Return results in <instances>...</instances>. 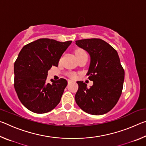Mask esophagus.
Returning a JSON list of instances; mask_svg holds the SVG:
<instances>
[{"instance_id": "obj_1", "label": "esophagus", "mask_w": 146, "mask_h": 146, "mask_svg": "<svg viewBox=\"0 0 146 146\" xmlns=\"http://www.w3.org/2000/svg\"><path fill=\"white\" fill-rule=\"evenodd\" d=\"M68 84H70V83H71V82H73V81L71 80H68Z\"/></svg>"}]
</instances>
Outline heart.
<instances>
[{
	"instance_id": "1",
	"label": "heart",
	"mask_w": 146,
	"mask_h": 146,
	"mask_svg": "<svg viewBox=\"0 0 146 146\" xmlns=\"http://www.w3.org/2000/svg\"><path fill=\"white\" fill-rule=\"evenodd\" d=\"M84 53H85V51L82 50V49H78L75 51L76 56L80 55V54ZM68 75H69V76H70V77L72 78H75L76 77V74L74 73H70L68 74Z\"/></svg>"
}]
</instances>
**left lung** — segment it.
I'll return each instance as SVG.
<instances>
[{
  "label": "left lung",
  "instance_id": "8db88e82",
  "mask_svg": "<svg viewBox=\"0 0 146 146\" xmlns=\"http://www.w3.org/2000/svg\"><path fill=\"white\" fill-rule=\"evenodd\" d=\"M76 44L90 55L87 75L93 82L91 88L83 81L76 82V102L89 114H105L115 107L122 92L124 70L117 51L100 38L82 39L76 40Z\"/></svg>",
  "mask_w": 146,
  "mask_h": 146
}]
</instances>
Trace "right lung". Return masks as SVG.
<instances>
[{
    "mask_svg": "<svg viewBox=\"0 0 146 146\" xmlns=\"http://www.w3.org/2000/svg\"><path fill=\"white\" fill-rule=\"evenodd\" d=\"M72 41L62 42L40 38L24 46L14 64V87L21 103L31 111L45 113L60 102L66 79L46 82L48 70L57 67L63 53Z\"/></svg>",
    "mask_w": 146,
    "mask_h": 146,
    "instance_id": "right-lung-1",
    "label": "right lung"
}]
</instances>
